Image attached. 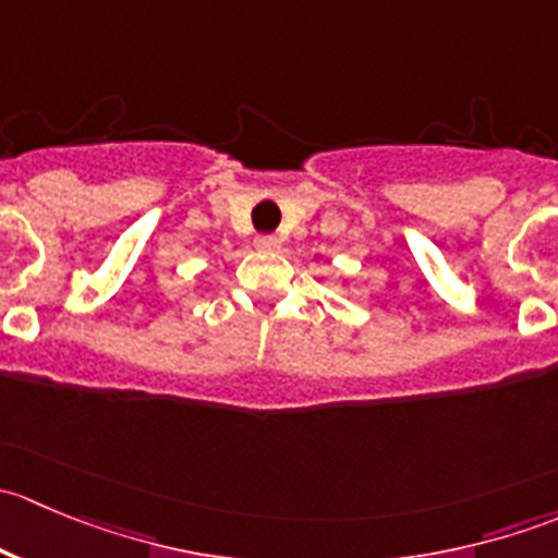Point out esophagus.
Instances as JSON below:
<instances>
[{"instance_id":"obj_1","label":"esophagus","mask_w":558,"mask_h":558,"mask_svg":"<svg viewBox=\"0 0 558 558\" xmlns=\"http://www.w3.org/2000/svg\"><path fill=\"white\" fill-rule=\"evenodd\" d=\"M256 247L258 251H278L280 240L275 234H264V238H256Z\"/></svg>"}]
</instances>
